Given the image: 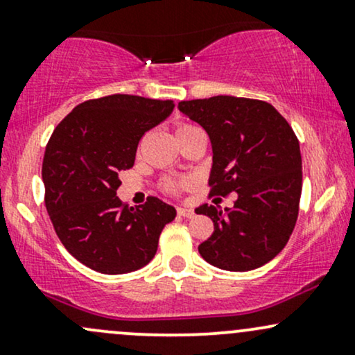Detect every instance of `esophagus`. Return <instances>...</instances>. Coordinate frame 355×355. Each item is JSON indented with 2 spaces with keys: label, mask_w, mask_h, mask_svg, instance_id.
<instances>
[{
  "label": "esophagus",
  "mask_w": 355,
  "mask_h": 355,
  "mask_svg": "<svg viewBox=\"0 0 355 355\" xmlns=\"http://www.w3.org/2000/svg\"><path fill=\"white\" fill-rule=\"evenodd\" d=\"M177 214L180 215V217L191 218V217H193V215H195V211H193V209H187V207H178Z\"/></svg>",
  "instance_id": "obj_1"
}]
</instances>
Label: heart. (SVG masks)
Segmentation results:
<instances>
[{
    "instance_id": "obj_1",
    "label": "heart",
    "mask_w": 355,
    "mask_h": 355,
    "mask_svg": "<svg viewBox=\"0 0 355 355\" xmlns=\"http://www.w3.org/2000/svg\"><path fill=\"white\" fill-rule=\"evenodd\" d=\"M195 126H191V125H185V123H182V125H178L177 126V130H175V135H177V138L178 137H182V135H185V133H189L190 130H193ZM190 185V180H178V182H166L165 183V190L166 191H178V190H182V189H187V187Z\"/></svg>"
}]
</instances>
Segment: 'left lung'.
Segmentation results:
<instances>
[{"label":"left lung","mask_w":355,"mask_h":355,"mask_svg":"<svg viewBox=\"0 0 355 355\" xmlns=\"http://www.w3.org/2000/svg\"><path fill=\"white\" fill-rule=\"evenodd\" d=\"M178 110L209 133L210 195L237 193L232 209H195L214 222L198 245L210 266L247 272L266 266L294 230L302 193V157L294 130L267 101L211 96Z\"/></svg>","instance_id":"1"}]
</instances>
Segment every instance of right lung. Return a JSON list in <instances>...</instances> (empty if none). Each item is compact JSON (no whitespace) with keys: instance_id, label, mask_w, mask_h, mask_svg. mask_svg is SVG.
<instances>
[{"instance_id":"1","label":"right lung","mask_w":355,"mask_h":355,"mask_svg":"<svg viewBox=\"0 0 355 355\" xmlns=\"http://www.w3.org/2000/svg\"><path fill=\"white\" fill-rule=\"evenodd\" d=\"M173 107L172 100L103 96L80 103L53 132L42 170L44 205L64 248L92 270L116 275L145 267L177 215L157 197L140 207L116 197L140 138Z\"/></svg>"}]
</instances>
